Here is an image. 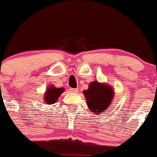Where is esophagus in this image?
<instances>
[{
    "mask_svg": "<svg viewBox=\"0 0 157 157\" xmlns=\"http://www.w3.org/2000/svg\"><path fill=\"white\" fill-rule=\"evenodd\" d=\"M71 91L73 93H77L78 92V88H71Z\"/></svg>",
    "mask_w": 157,
    "mask_h": 157,
    "instance_id": "obj_1",
    "label": "esophagus"
}]
</instances>
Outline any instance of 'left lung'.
Segmentation results:
<instances>
[{
    "label": "left lung",
    "instance_id": "1",
    "mask_svg": "<svg viewBox=\"0 0 157 157\" xmlns=\"http://www.w3.org/2000/svg\"><path fill=\"white\" fill-rule=\"evenodd\" d=\"M88 108L95 114L106 110L113 99L114 91L111 86L94 81L83 91Z\"/></svg>",
    "mask_w": 157,
    "mask_h": 157
}]
</instances>
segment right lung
<instances>
[{"mask_svg": "<svg viewBox=\"0 0 157 157\" xmlns=\"http://www.w3.org/2000/svg\"><path fill=\"white\" fill-rule=\"evenodd\" d=\"M64 91V88H56L53 86H50L48 88L45 95V101L46 103L53 104L58 100V97L60 96L62 93Z\"/></svg>", "mask_w": 157, "mask_h": 157, "instance_id": "1", "label": "right lung"}]
</instances>
